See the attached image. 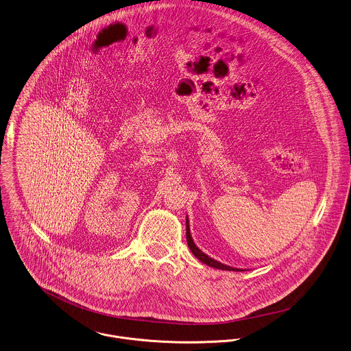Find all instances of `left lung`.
I'll use <instances>...</instances> for the list:
<instances>
[{"mask_svg": "<svg viewBox=\"0 0 351 351\" xmlns=\"http://www.w3.org/2000/svg\"><path fill=\"white\" fill-rule=\"evenodd\" d=\"M186 236H187V244H189V248L191 250V252L194 254V256L201 261L202 263L210 266L213 269H218V270H228V271H244L241 269H236V267H230V266H226L223 263H219L217 262L215 259H213L210 256H208L205 252H202L194 243L193 237H191V232H190V226H189V218H186Z\"/></svg>", "mask_w": 351, "mask_h": 351, "instance_id": "left-lung-1", "label": "left lung"}]
</instances>
